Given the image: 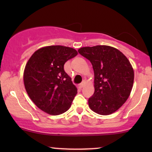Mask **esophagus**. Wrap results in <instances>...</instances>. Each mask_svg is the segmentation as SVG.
<instances>
[{
    "label": "esophagus",
    "mask_w": 152,
    "mask_h": 152,
    "mask_svg": "<svg viewBox=\"0 0 152 152\" xmlns=\"http://www.w3.org/2000/svg\"><path fill=\"white\" fill-rule=\"evenodd\" d=\"M84 85H85V82L83 81V82H82V83H81V84L79 85V88H82L83 86H84Z\"/></svg>",
    "instance_id": "1"
}]
</instances>
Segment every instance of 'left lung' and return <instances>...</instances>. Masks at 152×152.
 <instances>
[{
  "mask_svg": "<svg viewBox=\"0 0 152 152\" xmlns=\"http://www.w3.org/2000/svg\"><path fill=\"white\" fill-rule=\"evenodd\" d=\"M78 53L90 61L94 72V93L88 99L92 111L101 115L113 114L130 96L134 73L128 58L109 46L83 47Z\"/></svg>",
  "mask_w": 152,
  "mask_h": 152,
  "instance_id": "obj_1",
  "label": "left lung"
}]
</instances>
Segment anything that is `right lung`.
<instances>
[{"label":"right lung","instance_id":"1","mask_svg":"<svg viewBox=\"0 0 152 152\" xmlns=\"http://www.w3.org/2000/svg\"><path fill=\"white\" fill-rule=\"evenodd\" d=\"M78 54L74 48L63 46L42 47L26 64L23 82L28 95L38 108L50 115H59L71 107L77 94L64 66Z\"/></svg>","mask_w":152,"mask_h":152}]
</instances>
